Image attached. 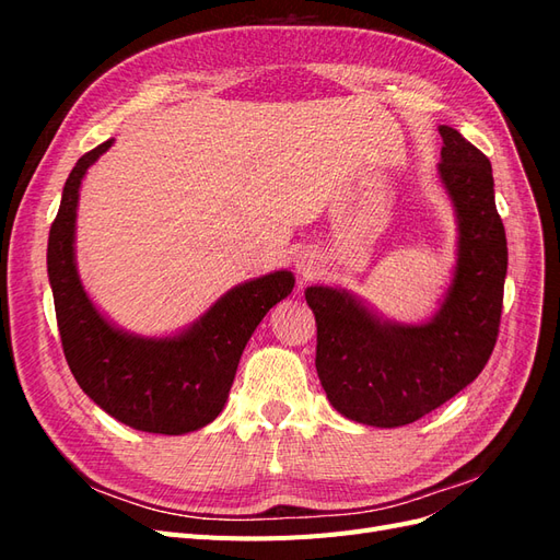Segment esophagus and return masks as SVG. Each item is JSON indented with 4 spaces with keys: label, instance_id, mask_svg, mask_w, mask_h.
Returning <instances> with one entry per match:
<instances>
[{
    "label": "esophagus",
    "instance_id": "1",
    "mask_svg": "<svg viewBox=\"0 0 560 560\" xmlns=\"http://www.w3.org/2000/svg\"><path fill=\"white\" fill-rule=\"evenodd\" d=\"M296 268H299V273H301L303 278H313V273H315V261L308 257V254H301V257L296 259Z\"/></svg>",
    "mask_w": 560,
    "mask_h": 560
}]
</instances>
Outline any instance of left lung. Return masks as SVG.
Wrapping results in <instances>:
<instances>
[{
  "instance_id": "8db88e82",
  "label": "left lung",
  "mask_w": 560,
  "mask_h": 560,
  "mask_svg": "<svg viewBox=\"0 0 560 560\" xmlns=\"http://www.w3.org/2000/svg\"><path fill=\"white\" fill-rule=\"evenodd\" d=\"M439 175L457 212V266L432 322L385 325L350 294L308 287L317 322L315 366L338 413L376 428L428 416L477 378L495 348L506 238L495 208L493 167L451 126H439Z\"/></svg>"
}]
</instances>
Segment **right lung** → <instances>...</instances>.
I'll list each match as a JSON object with an SVG mask.
<instances>
[{
    "label": "right lung",
    "mask_w": 560,
    "mask_h": 560,
    "mask_svg": "<svg viewBox=\"0 0 560 560\" xmlns=\"http://www.w3.org/2000/svg\"><path fill=\"white\" fill-rule=\"evenodd\" d=\"M112 140L83 154L62 189L48 233V280L65 360L100 409L126 425L154 434L206 428L224 409L241 354L264 315L294 290L290 270L235 287L173 338H138L114 329L79 282L74 219L79 186Z\"/></svg>",
    "instance_id": "right-lung-1"
}]
</instances>
